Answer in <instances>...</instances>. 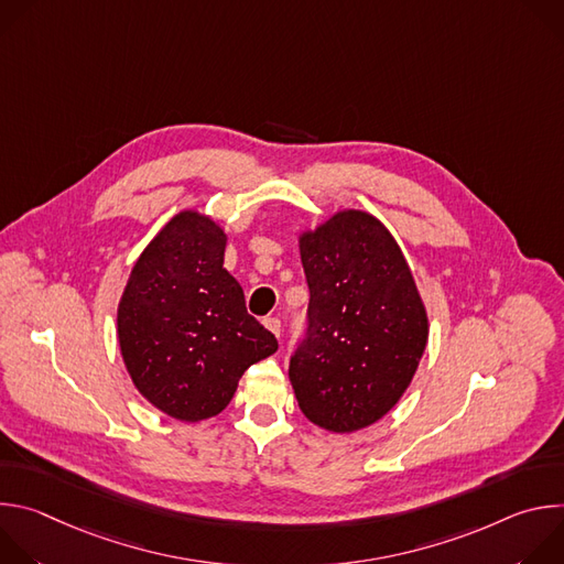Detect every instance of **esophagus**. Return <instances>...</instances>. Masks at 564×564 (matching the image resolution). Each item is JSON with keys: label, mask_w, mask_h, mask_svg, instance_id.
<instances>
[{"label": "esophagus", "mask_w": 564, "mask_h": 564, "mask_svg": "<svg viewBox=\"0 0 564 564\" xmlns=\"http://www.w3.org/2000/svg\"><path fill=\"white\" fill-rule=\"evenodd\" d=\"M263 324H265V328H268L270 333H274L276 337H281V318H276V316H265Z\"/></svg>", "instance_id": "1"}]
</instances>
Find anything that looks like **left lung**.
<instances>
[{"instance_id":"1","label":"left lung","mask_w":564,"mask_h":564,"mask_svg":"<svg viewBox=\"0 0 564 564\" xmlns=\"http://www.w3.org/2000/svg\"><path fill=\"white\" fill-rule=\"evenodd\" d=\"M299 243L310 303L290 381L312 424L352 433L381 420L413 381L429 339L426 310L375 216L339 212Z\"/></svg>"}]
</instances>
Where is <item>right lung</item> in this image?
Masks as SVG:
<instances>
[{
	"label": "right lung",
	"instance_id": "right-lung-1",
	"mask_svg": "<svg viewBox=\"0 0 564 564\" xmlns=\"http://www.w3.org/2000/svg\"><path fill=\"white\" fill-rule=\"evenodd\" d=\"M225 240L212 218L181 212L140 254L118 305L135 388L181 422L218 415L243 372L279 348L223 268Z\"/></svg>",
	"mask_w": 564,
	"mask_h": 564
}]
</instances>
